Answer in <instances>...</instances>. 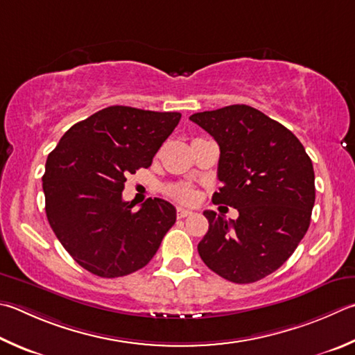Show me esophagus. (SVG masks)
Wrapping results in <instances>:
<instances>
[{
  "mask_svg": "<svg viewBox=\"0 0 355 355\" xmlns=\"http://www.w3.org/2000/svg\"><path fill=\"white\" fill-rule=\"evenodd\" d=\"M191 214H192V211H189V209H184V208H178L177 209V217L178 218H184V217H188Z\"/></svg>",
  "mask_w": 355,
  "mask_h": 355,
  "instance_id": "1",
  "label": "esophagus"
}]
</instances>
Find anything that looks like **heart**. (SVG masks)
I'll return each mask as SVG.
<instances>
[{
	"instance_id": "obj_1",
	"label": "heart",
	"mask_w": 355,
	"mask_h": 355,
	"mask_svg": "<svg viewBox=\"0 0 355 355\" xmlns=\"http://www.w3.org/2000/svg\"><path fill=\"white\" fill-rule=\"evenodd\" d=\"M166 194L178 200V202L184 203H191L196 200V191L192 189V186L186 183H175L166 186Z\"/></svg>"
}]
</instances>
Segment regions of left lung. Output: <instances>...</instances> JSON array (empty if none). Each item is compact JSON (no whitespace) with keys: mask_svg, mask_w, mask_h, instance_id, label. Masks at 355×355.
<instances>
[{"mask_svg":"<svg viewBox=\"0 0 355 355\" xmlns=\"http://www.w3.org/2000/svg\"><path fill=\"white\" fill-rule=\"evenodd\" d=\"M220 147L212 202L239 211L227 222L205 211L209 230L198 254L212 272L236 284L273 273L298 247L315 203L312 161L300 139L250 105H228L189 118Z\"/></svg>","mask_w":355,"mask_h":355,"instance_id":"1","label":"left lung"}]
</instances>
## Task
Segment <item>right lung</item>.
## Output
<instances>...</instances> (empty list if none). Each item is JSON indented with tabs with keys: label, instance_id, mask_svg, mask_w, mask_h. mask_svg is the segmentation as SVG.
Returning a JSON list of instances; mask_svg holds the SVG:
<instances>
[{
	"label": "right lung",
	"instance_id": "1",
	"mask_svg": "<svg viewBox=\"0 0 355 355\" xmlns=\"http://www.w3.org/2000/svg\"><path fill=\"white\" fill-rule=\"evenodd\" d=\"M177 112L107 107L77 122L49 153L43 175L44 209L57 239L80 267L119 278L155 256L177 211L147 198L139 211L122 200L128 173L149 167L178 125Z\"/></svg>",
	"mask_w": 355,
	"mask_h": 355
}]
</instances>
